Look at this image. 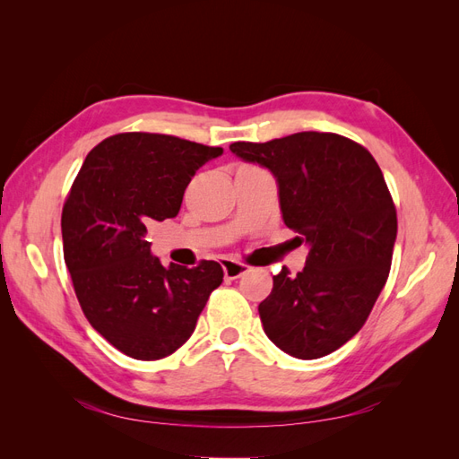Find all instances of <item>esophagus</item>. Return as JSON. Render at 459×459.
Instances as JSON below:
<instances>
[{
	"instance_id": "obj_1",
	"label": "esophagus",
	"mask_w": 459,
	"mask_h": 459,
	"mask_svg": "<svg viewBox=\"0 0 459 459\" xmlns=\"http://www.w3.org/2000/svg\"><path fill=\"white\" fill-rule=\"evenodd\" d=\"M221 268H224V275L228 277V280H238V277H241V275H245L248 272L247 264L228 260V258L221 260Z\"/></svg>"
}]
</instances>
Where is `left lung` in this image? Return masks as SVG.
<instances>
[{
  "label": "left lung",
  "instance_id": "obj_1",
  "mask_svg": "<svg viewBox=\"0 0 459 459\" xmlns=\"http://www.w3.org/2000/svg\"><path fill=\"white\" fill-rule=\"evenodd\" d=\"M235 157L270 170L285 226L308 247L295 277L283 268L258 312L283 352L314 359L362 329L391 270L396 208L371 152L337 134L299 132L235 142Z\"/></svg>",
  "mask_w": 459,
  "mask_h": 459
}]
</instances>
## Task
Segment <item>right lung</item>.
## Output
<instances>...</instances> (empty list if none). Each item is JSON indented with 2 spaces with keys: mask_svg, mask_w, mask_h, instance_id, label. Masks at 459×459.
Here are the masks:
<instances>
[{
  "mask_svg": "<svg viewBox=\"0 0 459 459\" xmlns=\"http://www.w3.org/2000/svg\"><path fill=\"white\" fill-rule=\"evenodd\" d=\"M224 149L117 134L90 151L63 208L65 262L91 327L135 359L170 356L224 280L218 262L162 266L147 228L174 218L191 178Z\"/></svg>",
  "mask_w": 459,
  "mask_h": 459,
  "instance_id": "1",
  "label": "right lung"
}]
</instances>
